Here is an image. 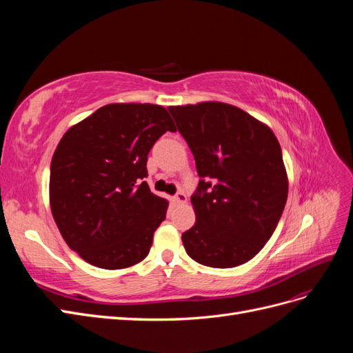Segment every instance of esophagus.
I'll list each match as a JSON object with an SVG mask.
<instances>
[{"mask_svg":"<svg viewBox=\"0 0 353 353\" xmlns=\"http://www.w3.org/2000/svg\"><path fill=\"white\" fill-rule=\"evenodd\" d=\"M174 201L175 203H185L187 201V196L184 191H178V193L174 196Z\"/></svg>","mask_w":353,"mask_h":353,"instance_id":"34e87169","label":"esophagus"}]
</instances>
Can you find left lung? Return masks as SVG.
<instances>
[{
	"label": "left lung",
	"mask_w": 353,
	"mask_h": 353,
	"mask_svg": "<svg viewBox=\"0 0 353 353\" xmlns=\"http://www.w3.org/2000/svg\"><path fill=\"white\" fill-rule=\"evenodd\" d=\"M196 160V223L185 252L212 268L250 261L275 231L288 183L281 147L268 126L225 103L168 108Z\"/></svg>",
	"instance_id": "left-lung-1"
}]
</instances>
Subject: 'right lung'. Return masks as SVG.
Returning a JSON list of instances; mask_svg holds the SVG:
<instances>
[{"instance_id": "1", "label": "right lung", "mask_w": 353, "mask_h": 353, "mask_svg": "<svg viewBox=\"0 0 353 353\" xmlns=\"http://www.w3.org/2000/svg\"><path fill=\"white\" fill-rule=\"evenodd\" d=\"M175 125L162 105L108 104L63 135L50 168L51 212L83 261L122 270L150 252L169 201L150 191L147 156Z\"/></svg>"}]
</instances>
